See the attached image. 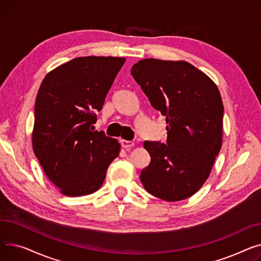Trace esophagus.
<instances>
[{
  "mask_svg": "<svg viewBox=\"0 0 261 261\" xmlns=\"http://www.w3.org/2000/svg\"><path fill=\"white\" fill-rule=\"evenodd\" d=\"M120 142H121L122 147H124V148H128V147L134 146V142H133V141H128V140H121Z\"/></svg>",
  "mask_w": 261,
  "mask_h": 261,
  "instance_id": "obj_1",
  "label": "esophagus"
}]
</instances>
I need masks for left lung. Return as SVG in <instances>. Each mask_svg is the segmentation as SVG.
<instances>
[{
	"instance_id": "1",
	"label": "left lung",
	"mask_w": 261,
	"mask_h": 261,
	"mask_svg": "<svg viewBox=\"0 0 261 261\" xmlns=\"http://www.w3.org/2000/svg\"><path fill=\"white\" fill-rule=\"evenodd\" d=\"M130 73L167 124L166 144L144 142L150 162L141 172V183L162 200L187 199L204 185L222 145L219 89L186 61L143 59Z\"/></svg>"
}]
</instances>
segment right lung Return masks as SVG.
<instances>
[{
    "label": "right lung",
    "mask_w": 261,
    "mask_h": 261,
    "mask_svg": "<svg viewBox=\"0 0 261 261\" xmlns=\"http://www.w3.org/2000/svg\"><path fill=\"white\" fill-rule=\"evenodd\" d=\"M124 63L118 57H80L53 69L42 81L33 148L46 176L65 196L98 191L119 156L120 143L94 130L93 124Z\"/></svg>",
    "instance_id": "right-lung-1"
}]
</instances>
